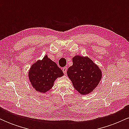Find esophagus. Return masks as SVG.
Here are the masks:
<instances>
[{"label": "esophagus", "mask_w": 129, "mask_h": 129, "mask_svg": "<svg viewBox=\"0 0 129 129\" xmlns=\"http://www.w3.org/2000/svg\"><path fill=\"white\" fill-rule=\"evenodd\" d=\"M67 68L66 67H63L62 69V71H63V73H64L65 75H66V74L67 73Z\"/></svg>", "instance_id": "34e87169"}]
</instances>
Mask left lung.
Here are the masks:
<instances>
[{
  "label": "left lung",
  "mask_w": 129,
  "mask_h": 129,
  "mask_svg": "<svg viewBox=\"0 0 129 129\" xmlns=\"http://www.w3.org/2000/svg\"><path fill=\"white\" fill-rule=\"evenodd\" d=\"M73 66L67 70L68 76L78 92L82 94H88L100 82L101 72L87 57L76 56L73 58Z\"/></svg>",
  "instance_id": "8db88e82"
}]
</instances>
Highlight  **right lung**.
<instances>
[{"instance_id": "1", "label": "right lung", "mask_w": 129, "mask_h": 129, "mask_svg": "<svg viewBox=\"0 0 129 129\" xmlns=\"http://www.w3.org/2000/svg\"><path fill=\"white\" fill-rule=\"evenodd\" d=\"M63 75L62 70L47 55L42 60L34 63L28 73L32 86L41 93H45L51 89L56 79Z\"/></svg>"}]
</instances>
